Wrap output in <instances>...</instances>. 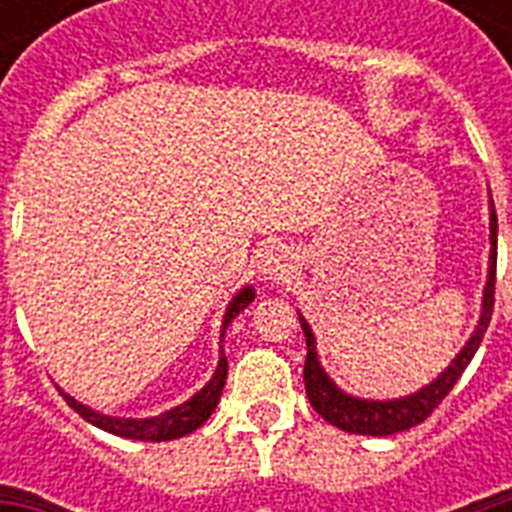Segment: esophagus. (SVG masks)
<instances>
[{"label":"esophagus","instance_id":"34e87169","mask_svg":"<svg viewBox=\"0 0 512 512\" xmlns=\"http://www.w3.org/2000/svg\"><path fill=\"white\" fill-rule=\"evenodd\" d=\"M297 257L287 244H271L263 249V255L257 260L260 276L268 281H287L295 273Z\"/></svg>","mask_w":512,"mask_h":512}]
</instances>
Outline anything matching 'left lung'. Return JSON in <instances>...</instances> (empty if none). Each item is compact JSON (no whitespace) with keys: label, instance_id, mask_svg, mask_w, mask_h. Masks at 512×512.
Wrapping results in <instances>:
<instances>
[{"label":"left lung","instance_id":"obj_1","mask_svg":"<svg viewBox=\"0 0 512 512\" xmlns=\"http://www.w3.org/2000/svg\"><path fill=\"white\" fill-rule=\"evenodd\" d=\"M489 241H492V252H489V273H486L484 297H481V316L473 329L470 340L465 342V348L452 358V364L446 366L444 372L438 374L436 380L422 385L420 390H414L409 396L401 398H385V401H374V398H358L337 388L335 380L324 372V366L316 353V337H313L311 324L305 321L303 313L300 324H303V335L308 342V356H305V393L308 401L316 412L335 428L345 430V433H358V436H393L401 430H409L414 425H420L422 420H428L430 412L436 409L449 390L454 388V382L460 380L462 372L468 369V364L476 356L478 345L484 340L486 327L492 321L494 311V273H497V212H494V201H489Z\"/></svg>","mask_w":512,"mask_h":512}]
</instances>
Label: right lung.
<instances>
[{
  "label": "right lung",
  "instance_id": "right-lung-1",
  "mask_svg": "<svg viewBox=\"0 0 512 512\" xmlns=\"http://www.w3.org/2000/svg\"><path fill=\"white\" fill-rule=\"evenodd\" d=\"M255 300V287L247 284L241 287L236 295L231 297V303L225 308L223 316V329H220V342H223L225 329L236 316H239L249 303ZM225 377H228V358L223 353V345H220V361H217V369L212 374V380L193 393L188 401H183L180 406H172L167 412L156 414V417H143V420H132V417H114V414L95 412L90 406H84L82 401H76L74 396H68L66 390H60V396L66 398V404L74 409L79 417L95 425V428L106 430V433H114V436L132 438V441H172V438H183L188 433H193L196 428H201L204 422L209 420V414L215 412V406L220 404V396H223Z\"/></svg>",
  "mask_w": 512,
  "mask_h": 512
}]
</instances>
